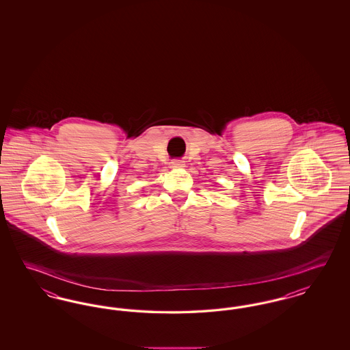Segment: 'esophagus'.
Returning a JSON list of instances; mask_svg holds the SVG:
<instances>
[{"label":"esophagus","mask_w":350,"mask_h":350,"mask_svg":"<svg viewBox=\"0 0 350 350\" xmlns=\"http://www.w3.org/2000/svg\"><path fill=\"white\" fill-rule=\"evenodd\" d=\"M185 167V161H183V160H178V159H176V160H172V163H170V167Z\"/></svg>","instance_id":"obj_1"}]
</instances>
